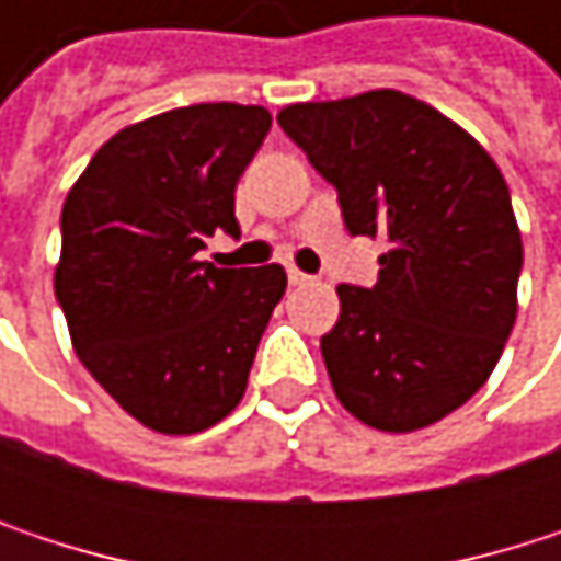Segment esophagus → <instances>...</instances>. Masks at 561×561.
<instances>
[{"instance_id":"esophagus-1","label":"esophagus","mask_w":561,"mask_h":561,"mask_svg":"<svg viewBox=\"0 0 561 561\" xmlns=\"http://www.w3.org/2000/svg\"><path fill=\"white\" fill-rule=\"evenodd\" d=\"M285 273H288V285H308V282H311L308 273H301V270H295V266H288Z\"/></svg>"}]
</instances>
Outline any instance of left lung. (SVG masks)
<instances>
[{"instance_id": "8db88e82", "label": "left lung", "mask_w": 561, "mask_h": 561, "mask_svg": "<svg viewBox=\"0 0 561 561\" xmlns=\"http://www.w3.org/2000/svg\"><path fill=\"white\" fill-rule=\"evenodd\" d=\"M282 133L337 191L351 237H387L377 285H337L321 337L347 412L383 432L425 428L481 390L516 321L523 240L494 159L399 90L295 103Z\"/></svg>"}]
</instances>
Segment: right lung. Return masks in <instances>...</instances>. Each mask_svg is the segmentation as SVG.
<instances>
[{
  "label": "right lung",
  "mask_w": 561,
  "mask_h": 561,
  "mask_svg": "<svg viewBox=\"0 0 561 561\" xmlns=\"http://www.w3.org/2000/svg\"><path fill=\"white\" fill-rule=\"evenodd\" d=\"M273 116L194 103L116 133L60 210L55 295L90 377L133 419L194 435L237 409L285 291L282 266L201 263L217 230L240 237L237 181Z\"/></svg>",
  "instance_id": "right-lung-1"
}]
</instances>
